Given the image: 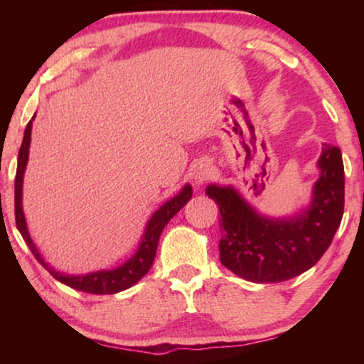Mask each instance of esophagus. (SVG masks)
Wrapping results in <instances>:
<instances>
[{
	"label": "esophagus",
	"mask_w": 364,
	"mask_h": 364,
	"mask_svg": "<svg viewBox=\"0 0 364 364\" xmlns=\"http://www.w3.org/2000/svg\"><path fill=\"white\" fill-rule=\"evenodd\" d=\"M213 172L212 164L208 161H198L196 162V166L192 167V182L196 186H202L203 182L208 181Z\"/></svg>",
	"instance_id": "esophagus-1"
}]
</instances>
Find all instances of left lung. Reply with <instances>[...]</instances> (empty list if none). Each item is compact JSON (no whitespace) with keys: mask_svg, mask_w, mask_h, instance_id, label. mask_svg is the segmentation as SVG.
<instances>
[{"mask_svg":"<svg viewBox=\"0 0 364 364\" xmlns=\"http://www.w3.org/2000/svg\"><path fill=\"white\" fill-rule=\"evenodd\" d=\"M311 200L290 217H268L233 186H207L220 208V262L253 283H278L310 270L328 250L343 218L345 167L340 147L323 144Z\"/></svg>","mask_w":364,"mask_h":364,"instance_id":"left-lung-1","label":"left lung"}]
</instances>
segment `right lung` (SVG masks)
<instances>
[{"label": "right lung", "instance_id": "right-lung-1", "mask_svg": "<svg viewBox=\"0 0 364 364\" xmlns=\"http://www.w3.org/2000/svg\"><path fill=\"white\" fill-rule=\"evenodd\" d=\"M34 117H36V114H34L31 121L28 122L26 129H24L23 142L18 154L16 177H14V213H16V227L19 233H21L23 240L26 242V245L29 247V250L33 252V255L36 257V260L41 263L58 282L74 288V290L92 293V295H114V293L127 290V288L136 285V283L151 270L154 258H156L159 237H161L164 227L171 222V218L192 198V186L191 183H186L177 196L168 198L164 205L159 207L157 210L152 213L151 218H149L146 223V228H144L142 238L141 242H139L136 253H134L131 258H127L122 265L112 268V270H97L91 273H81V275H71V273L58 270V268H54L51 263L46 262V258L41 255L36 243L33 242L31 235H29L26 217H24L23 210V181L24 171H26L29 161V146H31V129Z\"/></svg>", "mask_w": 364, "mask_h": 364}]
</instances>
